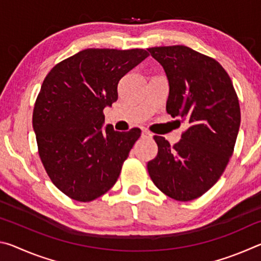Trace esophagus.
<instances>
[{"instance_id": "obj_1", "label": "esophagus", "mask_w": 261, "mask_h": 261, "mask_svg": "<svg viewBox=\"0 0 261 261\" xmlns=\"http://www.w3.org/2000/svg\"><path fill=\"white\" fill-rule=\"evenodd\" d=\"M141 136H143L144 138H152V137H153L151 132L147 131V130H143V132H141Z\"/></svg>"}]
</instances>
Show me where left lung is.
<instances>
[{
  "mask_svg": "<svg viewBox=\"0 0 261 261\" xmlns=\"http://www.w3.org/2000/svg\"><path fill=\"white\" fill-rule=\"evenodd\" d=\"M148 51L167 74V113L188 126L174 146L154 136L158 155L148 161V174L168 197L193 200L218 182L232 155L241 125L237 94L226 70L212 57L187 46Z\"/></svg>",
  "mask_w": 261,
  "mask_h": 261,
  "instance_id": "1",
  "label": "left lung"
}]
</instances>
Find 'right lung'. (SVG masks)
Listing matches in <instances>:
<instances>
[{
  "label": "right lung",
  "mask_w": 261,
  "mask_h": 261,
  "mask_svg": "<svg viewBox=\"0 0 261 261\" xmlns=\"http://www.w3.org/2000/svg\"><path fill=\"white\" fill-rule=\"evenodd\" d=\"M147 56L145 49L88 48L56 64L43 81L32 120L39 155L71 199L92 201L116 183L141 131L103 127V109L118 99L121 78Z\"/></svg>",
  "instance_id": "1"
}]
</instances>
